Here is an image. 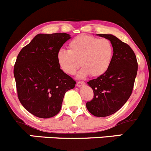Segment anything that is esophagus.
Here are the masks:
<instances>
[{
  "label": "esophagus",
  "mask_w": 151,
  "mask_h": 151,
  "mask_svg": "<svg viewBox=\"0 0 151 151\" xmlns=\"http://www.w3.org/2000/svg\"><path fill=\"white\" fill-rule=\"evenodd\" d=\"M84 84H85V83L83 81H78L77 83H76V85H77L78 86H83Z\"/></svg>",
  "instance_id": "34e87169"
}]
</instances>
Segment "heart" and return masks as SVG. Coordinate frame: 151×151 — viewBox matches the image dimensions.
<instances>
[{"mask_svg": "<svg viewBox=\"0 0 151 151\" xmlns=\"http://www.w3.org/2000/svg\"><path fill=\"white\" fill-rule=\"evenodd\" d=\"M113 45L108 39H98L81 34L71 40L68 50L57 53V62L61 69L68 75H74L79 67V78L88 75L98 77L104 75L111 65Z\"/></svg>", "mask_w": 151, "mask_h": 151, "instance_id": "1", "label": "heart"}]
</instances>
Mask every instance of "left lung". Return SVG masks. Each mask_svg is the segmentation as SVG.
<instances>
[{
    "label": "left lung",
    "instance_id": "left-lung-1",
    "mask_svg": "<svg viewBox=\"0 0 151 151\" xmlns=\"http://www.w3.org/2000/svg\"><path fill=\"white\" fill-rule=\"evenodd\" d=\"M98 35L111 41L114 53L106 72L87 82L93 89L94 96L86 106L95 117H107L118 111L131 96L138 63L128 44L111 34Z\"/></svg>",
    "mask_w": 151,
    "mask_h": 151
}]
</instances>
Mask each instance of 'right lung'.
<instances>
[{"label":"right lung","instance_id":"right-lung-1","mask_svg":"<svg viewBox=\"0 0 151 151\" xmlns=\"http://www.w3.org/2000/svg\"><path fill=\"white\" fill-rule=\"evenodd\" d=\"M70 36L39 34L19 53L14 68L17 97L25 109L40 118L54 117L67 91L76 82L62 70L57 53Z\"/></svg>","mask_w":151,"mask_h":151}]
</instances>
